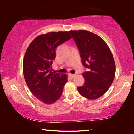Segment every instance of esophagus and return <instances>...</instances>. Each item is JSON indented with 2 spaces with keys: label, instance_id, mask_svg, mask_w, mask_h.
Listing matches in <instances>:
<instances>
[{
  "label": "esophagus",
  "instance_id": "1",
  "mask_svg": "<svg viewBox=\"0 0 134 134\" xmlns=\"http://www.w3.org/2000/svg\"><path fill=\"white\" fill-rule=\"evenodd\" d=\"M70 77H71L73 78V77H74L76 76V74H70Z\"/></svg>",
  "mask_w": 134,
  "mask_h": 134
}]
</instances>
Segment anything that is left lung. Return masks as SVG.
<instances>
[{
  "instance_id": "left-lung-1",
  "label": "left lung",
  "mask_w": 134,
  "mask_h": 134,
  "mask_svg": "<svg viewBox=\"0 0 134 134\" xmlns=\"http://www.w3.org/2000/svg\"><path fill=\"white\" fill-rule=\"evenodd\" d=\"M80 53L81 63L89 71L83 73L85 83L77 87L81 96L90 100L99 98L112 85L115 63L106 42L94 33L86 30L70 31Z\"/></svg>"
}]
</instances>
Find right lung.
Masks as SVG:
<instances>
[{"instance_id": "add662e5", "label": "right lung", "mask_w": 134, "mask_h": 134, "mask_svg": "<svg viewBox=\"0 0 134 134\" xmlns=\"http://www.w3.org/2000/svg\"><path fill=\"white\" fill-rule=\"evenodd\" d=\"M70 38L71 36L67 31L40 35L31 42L25 54V80L32 93L43 103H53L62 96L67 76L53 72L52 64L57 47Z\"/></svg>"}]
</instances>
